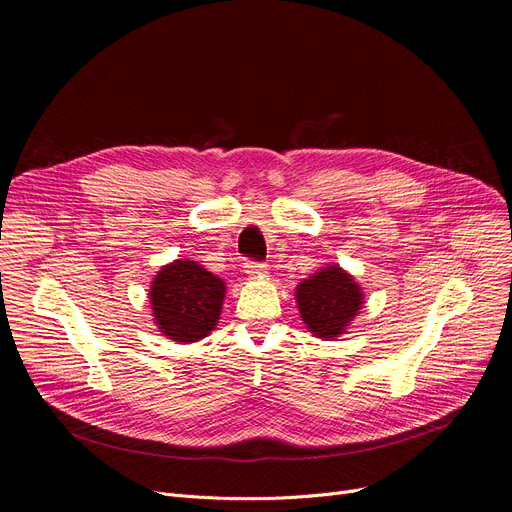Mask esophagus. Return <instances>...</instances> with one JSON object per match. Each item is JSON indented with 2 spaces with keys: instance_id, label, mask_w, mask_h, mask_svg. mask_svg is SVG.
Masks as SVG:
<instances>
[{
  "instance_id": "obj_1",
  "label": "esophagus",
  "mask_w": 512,
  "mask_h": 512,
  "mask_svg": "<svg viewBox=\"0 0 512 512\" xmlns=\"http://www.w3.org/2000/svg\"><path fill=\"white\" fill-rule=\"evenodd\" d=\"M245 274H247L249 278H259V276H263V274H265V263L249 259V261L245 263Z\"/></svg>"
}]
</instances>
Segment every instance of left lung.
Returning a JSON list of instances; mask_svg holds the SVG:
<instances>
[{
    "instance_id": "1",
    "label": "left lung",
    "mask_w": 512,
    "mask_h": 512,
    "mask_svg": "<svg viewBox=\"0 0 512 512\" xmlns=\"http://www.w3.org/2000/svg\"><path fill=\"white\" fill-rule=\"evenodd\" d=\"M297 303L315 336L336 338L361 309L363 294L351 276L332 265L299 284Z\"/></svg>"
}]
</instances>
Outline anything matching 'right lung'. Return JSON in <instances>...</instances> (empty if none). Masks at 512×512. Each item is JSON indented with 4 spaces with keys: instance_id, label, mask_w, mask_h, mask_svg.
<instances>
[{
    "instance_id": "1",
    "label": "right lung",
    "mask_w": 512,
    "mask_h": 512,
    "mask_svg": "<svg viewBox=\"0 0 512 512\" xmlns=\"http://www.w3.org/2000/svg\"><path fill=\"white\" fill-rule=\"evenodd\" d=\"M224 292V282L195 261L161 267L149 292L159 332L176 342L205 338L220 319Z\"/></svg>"
}]
</instances>
